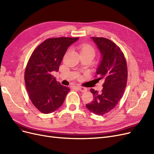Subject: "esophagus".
I'll list each match as a JSON object with an SVG mask.
<instances>
[{
    "mask_svg": "<svg viewBox=\"0 0 154 154\" xmlns=\"http://www.w3.org/2000/svg\"><path fill=\"white\" fill-rule=\"evenodd\" d=\"M76 87L78 88V89L79 91H80L82 92H86V91H87V88H85V87H84L80 86V85H78V86H76Z\"/></svg>",
    "mask_w": 154,
    "mask_h": 154,
    "instance_id": "obj_1",
    "label": "esophagus"
}]
</instances>
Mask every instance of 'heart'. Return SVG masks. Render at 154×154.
<instances>
[{
    "instance_id": "b5f03b06",
    "label": "heart",
    "mask_w": 154,
    "mask_h": 154,
    "mask_svg": "<svg viewBox=\"0 0 154 154\" xmlns=\"http://www.w3.org/2000/svg\"><path fill=\"white\" fill-rule=\"evenodd\" d=\"M80 54L91 56L94 58L96 54V50L92 45L88 44H83L79 46Z\"/></svg>"
}]
</instances>
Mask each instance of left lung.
I'll return each mask as SVG.
<instances>
[{
	"instance_id": "1",
	"label": "left lung",
	"mask_w": 154,
	"mask_h": 154,
	"mask_svg": "<svg viewBox=\"0 0 154 154\" xmlns=\"http://www.w3.org/2000/svg\"><path fill=\"white\" fill-rule=\"evenodd\" d=\"M91 38L102 57L96 76L104 83L101 92L90 90L94 99L86 107L92 113L102 116L114 109L122 99L127 83V64L122 51L113 42L103 37Z\"/></svg>"
}]
</instances>
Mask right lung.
Returning <instances> with one entry per match:
<instances>
[{"label":"right lung","mask_w":154,"mask_h":154,"mask_svg":"<svg viewBox=\"0 0 154 154\" xmlns=\"http://www.w3.org/2000/svg\"><path fill=\"white\" fill-rule=\"evenodd\" d=\"M78 38H48L31 55L25 70L26 87L32 103L42 113L49 114L59 109L71 90L56 80L52 72L58 71L67 48Z\"/></svg>","instance_id":"right-lung-1"}]
</instances>
